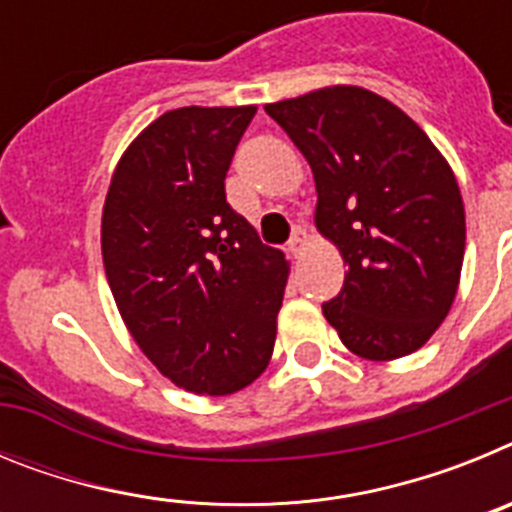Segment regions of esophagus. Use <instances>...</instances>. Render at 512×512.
<instances>
[{
  "instance_id": "1",
  "label": "esophagus",
  "mask_w": 512,
  "mask_h": 512,
  "mask_svg": "<svg viewBox=\"0 0 512 512\" xmlns=\"http://www.w3.org/2000/svg\"><path fill=\"white\" fill-rule=\"evenodd\" d=\"M307 246V230L302 228V225H297L295 230H292V238H289V251L295 253V256H300L302 251H305Z\"/></svg>"
}]
</instances>
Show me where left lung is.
<instances>
[{
	"label": "left lung",
	"mask_w": 512,
	"mask_h": 512,
	"mask_svg": "<svg viewBox=\"0 0 512 512\" xmlns=\"http://www.w3.org/2000/svg\"><path fill=\"white\" fill-rule=\"evenodd\" d=\"M315 179V228L348 266L323 315L351 354H413L454 305L467 220L449 161L390 99L336 84L264 107Z\"/></svg>",
	"instance_id": "8db88e82"
}]
</instances>
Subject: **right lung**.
<instances>
[{
  "label": "right lung",
  "instance_id": "obj_1",
  "mask_svg": "<svg viewBox=\"0 0 512 512\" xmlns=\"http://www.w3.org/2000/svg\"><path fill=\"white\" fill-rule=\"evenodd\" d=\"M253 115V104L164 112L125 148L104 197V274L122 323L194 395L248 387L277 341L289 261L225 202Z\"/></svg>",
  "mask_w": 512,
  "mask_h": 512
}]
</instances>
